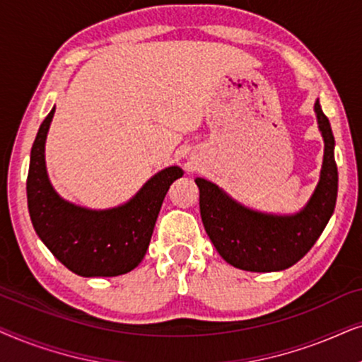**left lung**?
<instances>
[{
	"label": "left lung",
	"mask_w": 362,
	"mask_h": 362,
	"mask_svg": "<svg viewBox=\"0 0 362 362\" xmlns=\"http://www.w3.org/2000/svg\"><path fill=\"white\" fill-rule=\"evenodd\" d=\"M315 112L325 141L320 182L305 209L295 215H272L247 209L205 178L200 190V215L220 257L245 272H281L300 262L325 230L338 197V167L329 120L316 100Z\"/></svg>",
	"instance_id": "obj_1"
}]
</instances>
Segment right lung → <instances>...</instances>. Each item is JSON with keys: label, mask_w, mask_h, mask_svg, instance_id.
Returning a JSON list of instances; mask_svg holds the SVG:
<instances>
[{"label": "right lung", "mask_w": 362, "mask_h": 362, "mask_svg": "<svg viewBox=\"0 0 362 362\" xmlns=\"http://www.w3.org/2000/svg\"><path fill=\"white\" fill-rule=\"evenodd\" d=\"M56 107L42 120L31 148L26 194L37 237L49 252L79 276H117L146 257L162 202L180 167L156 173L127 204L109 210H89L62 200L46 172L45 144Z\"/></svg>", "instance_id": "1"}]
</instances>
